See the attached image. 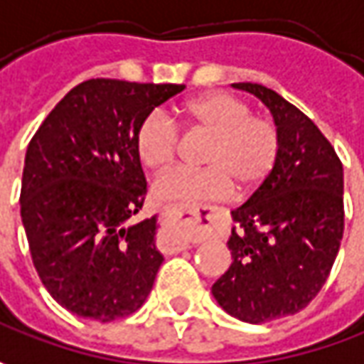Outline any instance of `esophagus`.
Returning a JSON list of instances; mask_svg holds the SVG:
<instances>
[{"label": "esophagus", "mask_w": 364, "mask_h": 364, "mask_svg": "<svg viewBox=\"0 0 364 364\" xmlns=\"http://www.w3.org/2000/svg\"><path fill=\"white\" fill-rule=\"evenodd\" d=\"M171 213L177 218V220L183 221H199V218H211V213H213V207L211 205H189V207H183V209H171ZM191 244V240H183L181 247H187V245Z\"/></svg>", "instance_id": "esophagus-1"}]
</instances>
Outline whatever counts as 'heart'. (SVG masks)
Listing matches in <instances>:
<instances>
[{"mask_svg":"<svg viewBox=\"0 0 364 364\" xmlns=\"http://www.w3.org/2000/svg\"><path fill=\"white\" fill-rule=\"evenodd\" d=\"M181 131L207 134L197 171H173L159 179L155 195L163 201L189 203L232 193H254L268 181L280 155V132L274 120L252 114L250 105L228 92H205L175 107ZM132 144L139 163L153 173L173 165L179 131L163 112L151 110L139 120Z\"/></svg>","mask_w":364,"mask_h":364,"instance_id":"b5f03b06","label":"heart"}]
</instances>
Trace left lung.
<instances>
[{
  "instance_id": "1",
  "label": "left lung",
  "mask_w": 364,
  "mask_h": 364,
  "mask_svg": "<svg viewBox=\"0 0 364 364\" xmlns=\"http://www.w3.org/2000/svg\"><path fill=\"white\" fill-rule=\"evenodd\" d=\"M269 108L280 132L278 163L232 211V266L213 284L220 306L264 324L300 312L331 274L345 232L343 163L302 110L262 84H232Z\"/></svg>"
}]
</instances>
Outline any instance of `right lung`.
<instances>
[{
    "mask_svg": "<svg viewBox=\"0 0 364 364\" xmlns=\"http://www.w3.org/2000/svg\"><path fill=\"white\" fill-rule=\"evenodd\" d=\"M183 88L80 82L28 144L19 205L33 268L58 304L82 318L131 316L155 284L157 218L129 223L146 195L132 134Z\"/></svg>",
    "mask_w": 364,
    "mask_h": 364,
    "instance_id": "right-lung-1",
    "label": "right lung"
}]
</instances>
